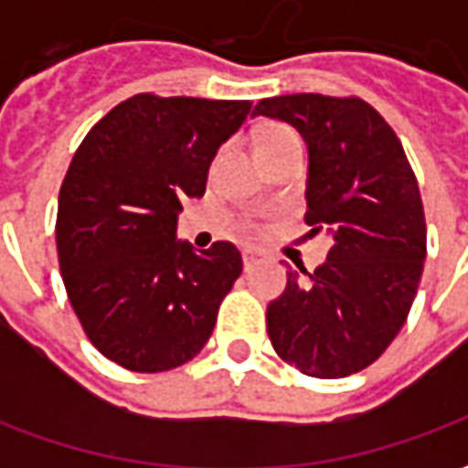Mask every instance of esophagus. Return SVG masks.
Segmentation results:
<instances>
[{
    "instance_id": "34e87169",
    "label": "esophagus",
    "mask_w": 468,
    "mask_h": 468,
    "mask_svg": "<svg viewBox=\"0 0 468 468\" xmlns=\"http://www.w3.org/2000/svg\"><path fill=\"white\" fill-rule=\"evenodd\" d=\"M268 261V253L261 250V248H245L243 250V263H245V271H253L255 265H261Z\"/></svg>"
}]
</instances>
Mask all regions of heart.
<instances>
[{
  "label": "heart",
  "instance_id": "heart-1",
  "mask_svg": "<svg viewBox=\"0 0 468 468\" xmlns=\"http://www.w3.org/2000/svg\"><path fill=\"white\" fill-rule=\"evenodd\" d=\"M291 137H295V133L291 127H285V124H268V127H263V130L258 133L255 147L281 143V140H291Z\"/></svg>",
  "mask_w": 468,
  "mask_h": 468
}]
</instances>
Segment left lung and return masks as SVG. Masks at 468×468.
I'll return each instance as SVG.
<instances>
[{"instance_id": "1", "label": "left lung", "mask_w": 468, "mask_h": 468, "mask_svg": "<svg viewBox=\"0 0 468 468\" xmlns=\"http://www.w3.org/2000/svg\"><path fill=\"white\" fill-rule=\"evenodd\" d=\"M255 115L293 124L308 144L305 223L334 235L314 273H288L268 335L314 378L363 371L399 335L426 258L421 193L401 140L361 97L303 92L261 100Z\"/></svg>"}]
</instances>
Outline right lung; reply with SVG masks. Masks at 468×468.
I'll return each mask as SVG.
<instances>
[{"label":"right lung","mask_w":468,"mask_h":468,"mask_svg":"<svg viewBox=\"0 0 468 468\" xmlns=\"http://www.w3.org/2000/svg\"><path fill=\"white\" fill-rule=\"evenodd\" d=\"M250 100L143 92L87 133L59 187L57 255L69 303L97 351L160 373L203 351L243 273L240 250L175 240L185 195L203 197L218 147Z\"/></svg>","instance_id":"1"}]
</instances>
